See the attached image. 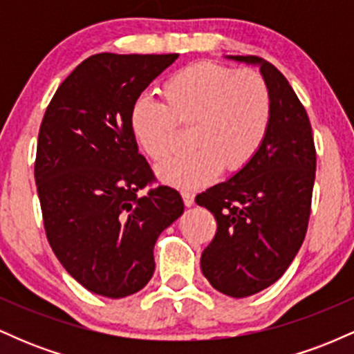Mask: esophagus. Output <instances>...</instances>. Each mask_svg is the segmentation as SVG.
I'll use <instances>...</instances> for the list:
<instances>
[{
	"instance_id": "34e87169",
	"label": "esophagus",
	"mask_w": 354,
	"mask_h": 354,
	"mask_svg": "<svg viewBox=\"0 0 354 354\" xmlns=\"http://www.w3.org/2000/svg\"><path fill=\"white\" fill-rule=\"evenodd\" d=\"M181 198H183V203H185V206H193L194 205V194L189 193V191H181Z\"/></svg>"
}]
</instances>
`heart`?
Returning a JSON list of instances; mask_svg holds the SVG:
<instances>
[{
  "label": "heart",
  "mask_w": 354,
  "mask_h": 354,
  "mask_svg": "<svg viewBox=\"0 0 354 354\" xmlns=\"http://www.w3.org/2000/svg\"><path fill=\"white\" fill-rule=\"evenodd\" d=\"M165 101L141 95L129 111L138 146L153 160L171 149L178 123L193 124L194 151L156 166L161 181L176 188H198L219 171H239L265 145L273 123V98L259 73L200 61L166 80Z\"/></svg>",
  "instance_id": "obj_1"
}]
</instances>
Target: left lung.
Wrapping results in <instances>:
<instances>
[{
	"label": "left lung",
	"instance_id": "obj_1",
	"mask_svg": "<svg viewBox=\"0 0 354 354\" xmlns=\"http://www.w3.org/2000/svg\"><path fill=\"white\" fill-rule=\"evenodd\" d=\"M226 58L258 66L273 98V123L253 161L196 196L218 223L203 274L219 293L246 298L278 281L303 245L316 151L306 109L281 73L258 56Z\"/></svg>",
	"mask_w": 354,
	"mask_h": 354
}]
</instances>
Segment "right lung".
<instances>
[{
    "label": "right lung",
    "mask_w": 354,
    "mask_h": 354,
    "mask_svg": "<svg viewBox=\"0 0 354 354\" xmlns=\"http://www.w3.org/2000/svg\"><path fill=\"white\" fill-rule=\"evenodd\" d=\"M178 55L89 56L56 89L38 136L35 180L48 241L91 293L124 298L154 273L156 239L185 211L178 191L149 189L129 111Z\"/></svg>",
    "instance_id": "1"
}]
</instances>
